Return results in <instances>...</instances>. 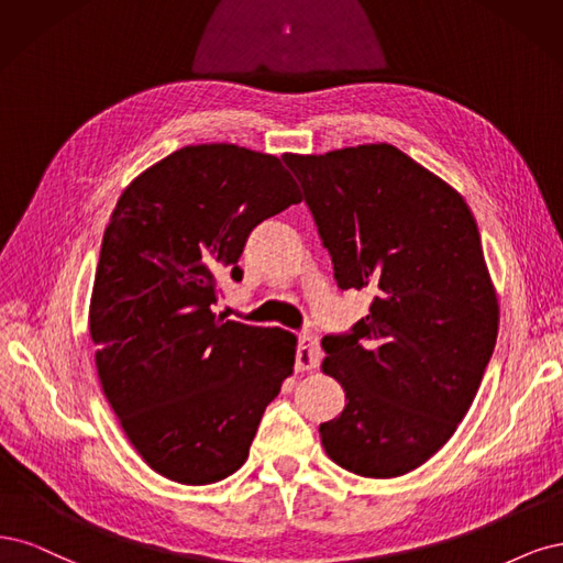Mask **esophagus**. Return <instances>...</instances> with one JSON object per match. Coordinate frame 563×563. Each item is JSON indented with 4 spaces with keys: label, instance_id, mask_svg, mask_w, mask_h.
Returning a JSON list of instances; mask_svg holds the SVG:
<instances>
[{
    "label": "esophagus",
    "instance_id": "34e87169",
    "mask_svg": "<svg viewBox=\"0 0 563 563\" xmlns=\"http://www.w3.org/2000/svg\"><path fill=\"white\" fill-rule=\"evenodd\" d=\"M320 362V343L318 336L311 332H303L299 336L297 343V360H295V369L297 372H308V369H316Z\"/></svg>",
    "mask_w": 563,
    "mask_h": 563
}]
</instances>
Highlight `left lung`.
Wrapping results in <instances>:
<instances>
[{"label":"left lung","mask_w":563,"mask_h":563,"mask_svg":"<svg viewBox=\"0 0 563 563\" xmlns=\"http://www.w3.org/2000/svg\"><path fill=\"white\" fill-rule=\"evenodd\" d=\"M341 289L369 316L328 334L322 372L349 405L320 423L328 456L397 477L434 456L473 405L498 336V299L463 196L393 144L285 154Z\"/></svg>","instance_id":"obj_1"}]
</instances>
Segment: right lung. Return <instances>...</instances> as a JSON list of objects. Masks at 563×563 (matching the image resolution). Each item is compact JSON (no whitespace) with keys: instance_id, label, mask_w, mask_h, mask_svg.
Masks as SVG:
<instances>
[{"instance_id":"right-lung-1","label":"right lung","mask_w":563,"mask_h":563,"mask_svg":"<svg viewBox=\"0 0 563 563\" xmlns=\"http://www.w3.org/2000/svg\"><path fill=\"white\" fill-rule=\"evenodd\" d=\"M301 201L280 158L191 144L135 177L104 229L88 328L107 402L152 470L203 486L239 470L297 339L217 316L250 231Z\"/></svg>"}]
</instances>
